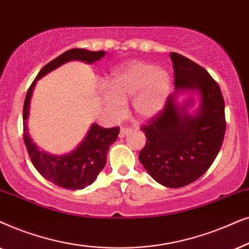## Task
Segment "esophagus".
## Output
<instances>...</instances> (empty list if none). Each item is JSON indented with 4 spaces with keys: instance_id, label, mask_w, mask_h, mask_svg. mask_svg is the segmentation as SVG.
I'll list each match as a JSON object with an SVG mask.
<instances>
[{
    "instance_id": "1",
    "label": "esophagus",
    "mask_w": 249,
    "mask_h": 249,
    "mask_svg": "<svg viewBox=\"0 0 249 249\" xmlns=\"http://www.w3.org/2000/svg\"><path fill=\"white\" fill-rule=\"evenodd\" d=\"M130 128H126V127H122L121 131H119V138H124L126 137V135L130 133Z\"/></svg>"
}]
</instances>
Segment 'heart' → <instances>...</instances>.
<instances>
[{"label":"heart","mask_w":249,"mask_h":249,"mask_svg":"<svg viewBox=\"0 0 249 249\" xmlns=\"http://www.w3.org/2000/svg\"><path fill=\"white\" fill-rule=\"evenodd\" d=\"M106 85L107 89L99 91V99L111 119L124 116L130 99L139 118H154L166 107L172 91L170 72L144 61L121 65L111 71Z\"/></svg>","instance_id":"b5f03b06"}]
</instances>
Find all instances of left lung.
<instances>
[{"label":"left lung","mask_w":249,"mask_h":249,"mask_svg":"<svg viewBox=\"0 0 249 249\" xmlns=\"http://www.w3.org/2000/svg\"><path fill=\"white\" fill-rule=\"evenodd\" d=\"M175 93L163 114L144 125L147 142L139 160L149 175L167 188H181L206 172L220 151L225 133L224 100L217 83L203 67L172 52ZM196 99L189 112L183 102Z\"/></svg>","instance_id":"obj_1"}]
</instances>
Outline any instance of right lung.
Here are the masks:
<instances>
[{"label": "right lung", "mask_w": 249, "mask_h": 249, "mask_svg": "<svg viewBox=\"0 0 249 249\" xmlns=\"http://www.w3.org/2000/svg\"><path fill=\"white\" fill-rule=\"evenodd\" d=\"M106 55V51H89L84 49H71L59 55L48 65H45L36 76L33 84L26 94L24 111V141L38 173L46 180L58 187L69 190H81L92 184L100 172L104 170L110 145L117 140L118 127L105 128L98 124H91L88 133L77 147L64 155H52L41 150L33 141L28 132V118L31 111V100L33 92L38 79L49 72L67 64L69 61H82L93 64Z\"/></svg>", "instance_id": "1"}]
</instances>
